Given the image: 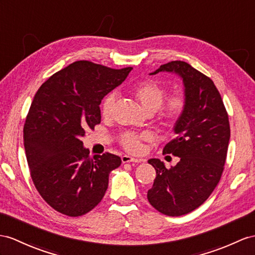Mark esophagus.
Masks as SVG:
<instances>
[{
  "label": "esophagus",
  "instance_id": "esophagus-1",
  "mask_svg": "<svg viewBox=\"0 0 255 255\" xmlns=\"http://www.w3.org/2000/svg\"><path fill=\"white\" fill-rule=\"evenodd\" d=\"M121 160L123 163H128V162H135V163H140L141 162V159H136V158H133V157H129V156H127V154H124V156L121 157Z\"/></svg>",
  "mask_w": 255,
  "mask_h": 255
}]
</instances>
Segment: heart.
<instances>
[{
    "instance_id": "1",
    "label": "heart",
    "mask_w": 255,
    "mask_h": 255,
    "mask_svg": "<svg viewBox=\"0 0 255 255\" xmlns=\"http://www.w3.org/2000/svg\"><path fill=\"white\" fill-rule=\"evenodd\" d=\"M132 92L141 107L147 113L152 114L159 111V120L166 127H173L181 119L187 106V95L183 90L175 91L170 96H165V90L153 80L141 81L134 84ZM117 92H111L105 97L102 104V115L104 118L111 117L117 104ZM149 139L147 134H137L134 132H124L120 135V144L128 151L138 152L141 148L142 140Z\"/></svg>"
}]
</instances>
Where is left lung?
Masks as SVG:
<instances>
[{
  "instance_id": "1",
  "label": "left lung",
  "mask_w": 255,
  "mask_h": 255,
  "mask_svg": "<svg viewBox=\"0 0 255 255\" xmlns=\"http://www.w3.org/2000/svg\"><path fill=\"white\" fill-rule=\"evenodd\" d=\"M161 71L183 79L187 106L174 126L177 136L163 148V153L179 158L178 163L166 169L159 159L148 160L157 176L147 198L160 213L181 216L199 208L219 184L231 128L220 92L209 77L181 60L161 65L150 74Z\"/></svg>"
}]
</instances>
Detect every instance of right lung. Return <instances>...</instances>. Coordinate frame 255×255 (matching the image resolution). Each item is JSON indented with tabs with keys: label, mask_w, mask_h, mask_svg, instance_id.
<instances>
[{
	"label": "right lung",
	"mask_w": 255,
	"mask_h": 255,
	"mask_svg": "<svg viewBox=\"0 0 255 255\" xmlns=\"http://www.w3.org/2000/svg\"><path fill=\"white\" fill-rule=\"evenodd\" d=\"M132 69L80 60L54 73L35 93L23 127L24 150L36 190L59 213L90 212L105 196L110 172L120 166L113 153L91 157L81 138L101 123L103 98Z\"/></svg>",
	"instance_id": "obj_1"
}]
</instances>
